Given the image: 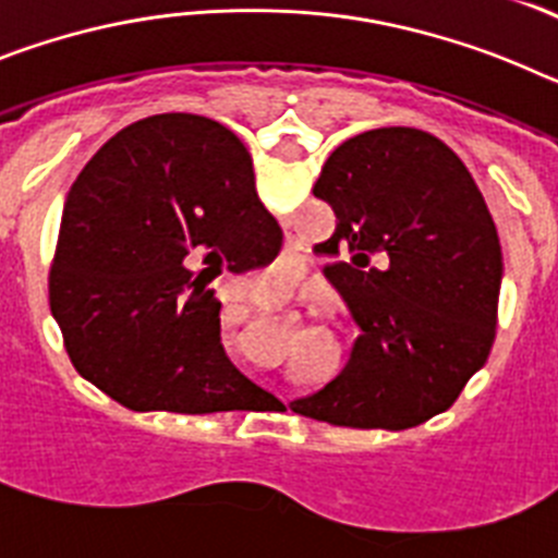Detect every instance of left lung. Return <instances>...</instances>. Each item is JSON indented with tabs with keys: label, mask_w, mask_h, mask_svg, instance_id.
Wrapping results in <instances>:
<instances>
[{
	"label": "left lung",
	"mask_w": 558,
	"mask_h": 558,
	"mask_svg": "<svg viewBox=\"0 0 558 558\" xmlns=\"http://www.w3.org/2000/svg\"><path fill=\"white\" fill-rule=\"evenodd\" d=\"M335 209L322 251L363 335L340 377L295 413L405 430L447 411L495 343L502 251L456 153L418 128H374L332 150L313 186Z\"/></svg>",
	"instance_id": "left-lung-1"
}]
</instances>
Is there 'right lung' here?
Returning a JSON list of instances; mask_svg holds the SVG:
<instances>
[{
  "mask_svg": "<svg viewBox=\"0 0 558 558\" xmlns=\"http://www.w3.org/2000/svg\"><path fill=\"white\" fill-rule=\"evenodd\" d=\"M279 248L229 128L198 113L122 128L69 190L49 270L72 366L131 411H243L265 391L226 357L209 282Z\"/></svg>",
  "mask_w": 558,
  "mask_h": 558,
  "instance_id": "obj_1",
  "label": "right lung"
}]
</instances>
